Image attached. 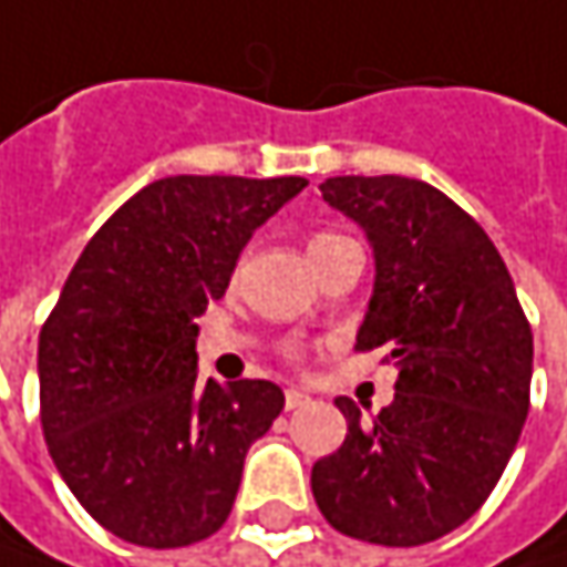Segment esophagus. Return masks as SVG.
Returning a JSON list of instances; mask_svg holds the SVG:
<instances>
[{
	"label": "esophagus",
	"mask_w": 567,
	"mask_h": 567,
	"mask_svg": "<svg viewBox=\"0 0 567 567\" xmlns=\"http://www.w3.org/2000/svg\"><path fill=\"white\" fill-rule=\"evenodd\" d=\"M284 403H287V410H300V406L309 403V396H306L303 390H287L284 393Z\"/></svg>",
	"instance_id": "1"
}]
</instances>
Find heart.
Instances as JSON below:
<instances>
[{
    "label": "heart",
    "mask_w": 567,
    "mask_h": 567,
    "mask_svg": "<svg viewBox=\"0 0 567 567\" xmlns=\"http://www.w3.org/2000/svg\"><path fill=\"white\" fill-rule=\"evenodd\" d=\"M339 241H344L342 235L319 231V235H312V241H309V255H316V251H322V248H329V245H339Z\"/></svg>",
    "instance_id": "b5f03b06"
}]
</instances>
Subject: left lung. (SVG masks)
<instances>
[{"label":"left lung","mask_w":567,"mask_h":567,"mask_svg":"<svg viewBox=\"0 0 567 567\" xmlns=\"http://www.w3.org/2000/svg\"><path fill=\"white\" fill-rule=\"evenodd\" d=\"M319 189L374 248L354 348H386L400 374L371 423L354 400H336L348 435L312 465V497L351 539L423 546L497 487L529 413L533 329L501 251L442 189L393 174Z\"/></svg>","instance_id":"obj_1"}]
</instances>
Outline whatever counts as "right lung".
Returning a JSON list of instances; mask_svg holds the SVG:
<instances>
[{
    "label": "right lung",
    "mask_w": 567,
    "mask_h": 567,
    "mask_svg": "<svg viewBox=\"0 0 567 567\" xmlns=\"http://www.w3.org/2000/svg\"><path fill=\"white\" fill-rule=\"evenodd\" d=\"M303 177H164L118 206L41 326V429L83 509L144 548L209 539L284 410L270 381H196V319Z\"/></svg>",
    "instance_id": "obj_1"
}]
</instances>
